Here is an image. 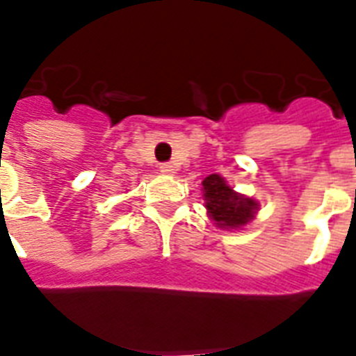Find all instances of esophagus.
<instances>
[{
	"label": "esophagus",
	"instance_id": "34e87169",
	"mask_svg": "<svg viewBox=\"0 0 356 356\" xmlns=\"http://www.w3.org/2000/svg\"><path fill=\"white\" fill-rule=\"evenodd\" d=\"M160 172L164 173V175H173L175 173V166H173L172 162H164V164H160Z\"/></svg>",
	"mask_w": 356,
	"mask_h": 356
}]
</instances>
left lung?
Instances as JSON below:
<instances>
[{"instance_id":"1","label":"left lung","mask_w":356,"mask_h":356,"mask_svg":"<svg viewBox=\"0 0 356 356\" xmlns=\"http://www.w3.org/2000/svg\"><path fill=\"white\" fill-rule=\"evenodd\" d=\"M203 197L211 218L220 227H241L254 218L257 203L233 192L220 175H209L203 181Z\"/></svg>"}]
</instances>
